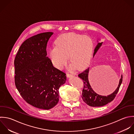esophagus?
Segmentation results:
<instances>
[{
	"instance_id": "obj_1",
	"label": "esophagus",
	"mask_w": 134,
	"mask_h": 134,
	"mask_svg": "<svg viewBox=\"0 0 134 134\" xmlns=\"http://www.w3.org/2000/svg\"><path fill=\"white\" fill-rule=\"evenodd\" d=\"M67 76L68 77H71L73 76V74H70L67 73Z\"/></svg>"
}]
</instances>
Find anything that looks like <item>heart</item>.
<instances>
[{
  "label": "heart",
  "mask_w": 134,
  "mask_h": 134,
  "mask_svg": "<svg viewBox=\"0 0 134 134\" xmlns=\"http://www.w3.org/2000/svg\"><path fill=\"white\" fill-rule=\"evenodd\" d=\"M56 46L49 51L54 65L62 68L69 57L72 67L82 70L89 64L93 50V42L88 36L74 33L64 34L56 41Z\"/></svg>",
  "instance_id": "b5f03b06"
}]
</instances>
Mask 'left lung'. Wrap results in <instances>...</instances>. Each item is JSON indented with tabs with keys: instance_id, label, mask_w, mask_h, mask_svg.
I'll list each match as a JSON object with an SVG mask.
<instances>
[{
	"instance_id": "left-lung-1",
	"label": "left lung",
	"mask_w": 134,
	"mask_h": 134,
	"mask_svg": "<svg viewBox=\"0 0 134 134\" xmlns=\"http://www.w3.org/2000/svg\"><path fill=\"white\" fill-rule=\"evenodd\" d=\"M102 43L103 42L98 43V44L96 46L94 51L93 57L94 56L95 54L97 53L99 49L100 48V47L102 46ZM89 72V68L86 69L85 71L78 75V77L83 81V89L82 92V98L83 101L88 105L92 107H102L112 101L115 98L116 95L117 94L119 90L120 87L122 84L123 80L122 75L120 80L118 88L116 89V90L112 94L107 96H104L97 93L91 87L88 79ZM110 82L111 81L110 80L104 79V80H103L101 82V83L102 85V83H103L104 85H106L107 84H110Z\"/></svg>"
}]
</instances>
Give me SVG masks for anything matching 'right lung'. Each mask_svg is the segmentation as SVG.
Returning <instances> with one entry per match:
<instances>
[{
    "label": "right lung",
    "instance_id": "right-lung-1",
    "mask_svg": "<svg viewBox=\"0 0 134 134\" xmlns=\"http://www.w3.org/2000/svg\"><path fill=\"white\" fill-rule=\"evenodd\" d=\"M53 32L38 34L26 40L15 57L14 81L23 99L40 109L49 110L59 101V88L66 74L55 68L47 56L46 46Z\"/></svg>",
    "mask_w": 134,
    "mask_h": 134
}]
</instances>
